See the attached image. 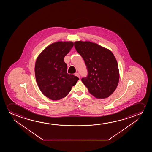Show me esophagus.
<instances>
[{
  "instance_id": "obj_1",
  "label": "esophagus",
  "mask_w": 152,
  "mask_h": 152,
  "mask_svg": "<svg viewBox=\"0 0 152 152\" xmlns=\"http://www.w3.org/2000/svg\"><path fill=\"white\" fill-rule=\"evenodd\" d=\"M75 75L76 76H77V77H78L79 78H80V75H79V73H76L75 74Z\"/></svg>"
}]
</instances>
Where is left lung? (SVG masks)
Returning a JSON list of instances; mask_svg holds the SVG:
<instances>
[{
    "mask_svg": "<svg viewBox=\"0 0 152 152\" xmlns=\"http://www.w3.org/2000/svg\"><path fill=\"white\" fill-rule=\"evenodd\" d=\"M74 46L87 69V76L81 81L88 91L98 99L110 96L116 89L119 79L118 64L112 52L90 42H76Z\"/></svg>",
    "mask_w": 152,
    "mask_h": 152,
    "instance_id": "1",
    "label": "left lung"
}]
</instances>
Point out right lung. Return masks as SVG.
<instances>
[{"instance_id": "add662e5", "label": "right lung", "mask_w": 152, "mask_h": 152, "mask_svg": "<svg viewBox=\"0 0 152 152\" xmlns=\"http://www.w3.org/2000/svg\"><path fill=\"white\" fill-rule=\"evenodd\" d=\"M73 46L72 42H56L45 48L37 58L36 80L42 93L51 100L65 97L79 80L67 73L66 63L64 61Z\"/></svg>"}]
</instances>
